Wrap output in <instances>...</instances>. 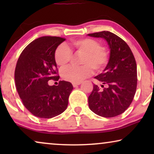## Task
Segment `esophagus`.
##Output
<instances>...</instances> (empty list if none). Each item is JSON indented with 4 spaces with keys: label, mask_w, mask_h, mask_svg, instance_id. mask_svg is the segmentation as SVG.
Wrapping results in <instances>:
<instances>
[{
    "label": "esophagus",
    "mask_w": 154,
    "mask_h": 154,
    "mask_svg": "<svg viewBox=\"0 0 154 154\" xmlns=\"http://www.w3.org/2000/svg\"><path fill=\"white\" fill-rule=\"evenodd\" d=\"M81 83V82H79V83H73V87H76L77 85H79Z\"/></svg>",
    "instance_id": "esophagus-1"
}]
</instances>
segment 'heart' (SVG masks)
Returning a JSON list of instances; mask_svg holds the SVG:
<instances>
[{"mask_svg":"<svg viewBox=\"0 0 154 154\" xmlns=\"http://www.w3.org/2000/svg\"><path fill=\"white\" fill-rule=\"evenodd\" d=\"M71 45L78 54H82L80 63L81 66H69L63 69L61 75L65 81L79 83L89 76L92 69L98 73L104 70L109 61V52L102 47L96 40L85 38L71 41ZM72 58L71 50L64 44H61L54 52V60L60 67L66 66Z\"/></svg>","mask_w":154,"mask_h":154,"instance_id":"obj_1","label":"heart"}]
</instances>
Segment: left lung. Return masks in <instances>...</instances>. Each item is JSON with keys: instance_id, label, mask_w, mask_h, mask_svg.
Masks as SVG:
<instances>
[{"instance_id": "obj_1", "label": "left lung", "mask_w": 154, "mask_h": 154, "mask_svg": "<svg viewBox=\"0 0 154 154\" xmlns=\"http://www.w3.org/2000/svg\"><path fill=\"white\" fill-rule=\"evenodd\" d=\"M92 37L106 39L110 48V58L104 71L94 79L102 82L94 84L88 97L90 109L104 118L123 113L133 100L137 85L135 59L127 43L110 31L89 33Z\"/></svg>"}]
</instances>
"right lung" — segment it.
Listing matches in <instances>:
<instances>
[{
	"label": "right lung",
	"instance_id": "obj_1",
	"mask_svg": "<svg viewBox=\"0 0 154 154\" xmlns=\"http://www.w3.org/2000/svg\"><path fill=\"white\" fill-rule=\"evenodd\" d=\"M65 40L58 36L38 38L24 48L17 62V91L24 106L36 117L51 119L64 112L68 106L72 84L64 81H59L58 85L48 83L50 80L60 79L54 52Z\"/></svg>",
	"mask_w": 154,
	"mask_h": 154
}]
</instances>
